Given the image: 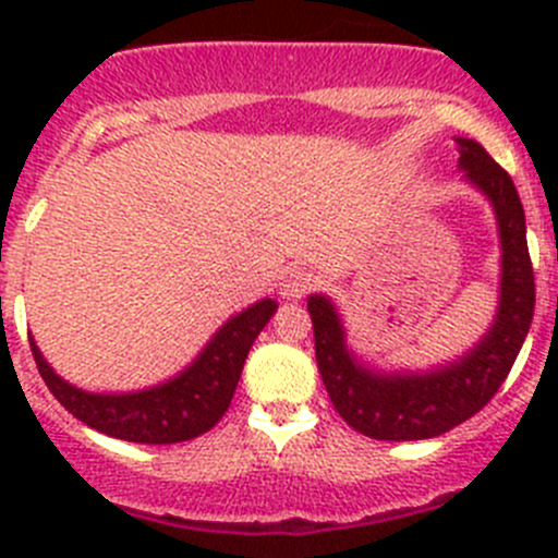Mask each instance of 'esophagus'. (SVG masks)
<instances>
[{
    "instance_id": "obj_1",
    "label": "esophagus",
    "mask_w": 558,
    "mask_h": 558,
    "mask_svg": "<svg viewBox=\"0 0 558 558\" xmlns=\"http://www.w3.org/2000/svg\"><path fill=\"white\" fill-rule=\"evenodd\" d=\"M313 275L311 272H302V269H294V272H289L283 278V283H280V296L289 302L294 300H302V296L307 294V291L313 289Z\"/></svg>"
}]
</instances>
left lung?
Instances as JSON below:
<instances>
[{
	"instance_id": "obj_1",
	"label": "left lung",
	"mask_w": 558,
	"mask_h": 558,
	"mask_svg": "<svg viewBox=\"0 0 558 558\" xmlns=\"http://www.w3.org/2000/svg\"><path fill=\"white\" fill-rule=\"evenodd\" d=\"M459 172L486 196L499 234L497 313L464 353L426 369L375 367L348 345L345 320L326 294L307 296L315 362L331 404L373 440H429L472 418L505 384L534 315V272L526 247V216L510 174L470 137H453Z\"/></svg>"
}]
</instances>
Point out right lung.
<instances>
[{"label": "right lung", "instance_id": "1", "mask_svg": "<svg viewBox=\"0 0 558 558\" xmlns=\"http://www.w3.org/2000/svg\"><path fill=\"white\" fill-rule=\"evenodd\" d=\"M275 311L278 302L269 296L253 302L218 326L194 362L185 364L172 378L137 391H86L50 367L35 337H29V342L50 393L75 418L118 440L170 446L194 440L221 421L243 375L247 351Z\"/></svg>", "mask_w": 558, "mask_h": 558}]
</instances>
